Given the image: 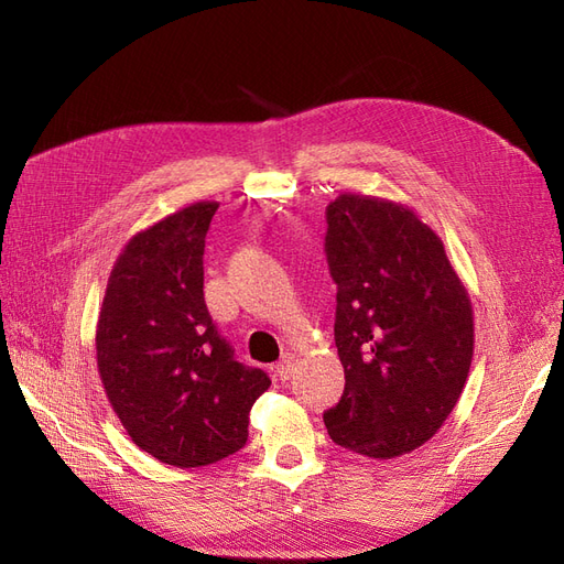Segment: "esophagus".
<instances>
[{
	"mask_svg": "<svg viewBox=\"0 0 564 564\" xmlns=\"http://www.w3.org/2000/svg\"><path fill=\"white\" fill-rule=\"evenodd\" d=\"M292 373H294V357L284 355L282 360L275 365V377L280 381H289V379H292Z\"/></svg>",
	"mask_w": 564,
	"mask_h": 564,
	"instance_id": "obj_1",
	"label": "esophagus"
}]
</instances>
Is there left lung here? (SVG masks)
<instances>
[{
    "label": "left lung",
    "mask_w": 564,
    "mask_h": 564,
    "mask_svg": "<svg viewBox=\"0 0 564 564\" xmlns=\"http://www.w3.org/2000/svg\"><path fill=\"white\" fill-rule=\"evenodd\" d=\"M324 253L346 388L324 412L336 445L395 458L447 421L473 360V308L445 245L404 204L338 195Z\"/></svg>",
    "instance_id": "8db88e82"
}]
</instances>
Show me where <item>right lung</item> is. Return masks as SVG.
<instances>
[{
    "label": "right lung",
    "instance_id": "add662e5",
    "mask_svg": "<svg viewBox=\"0 0 564 564\" xmlns=\"http://www.w3.org/2000/svg\"><path fill=\"white\" fill-rule=\"evenodd\" d=\"M216 202H195L133 235L110 272L96 357L133 445L176 468L245 447L249 412L270 388L218 334L204 303V237Z\"/></svg>",
    "mask_w": 564,
    "mask_h": 564
}]
</instances>
